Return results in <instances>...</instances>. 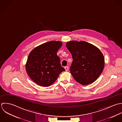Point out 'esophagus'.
<instances>
[{"label": "esophagus", "mask_w": 122, "mask_h": 122, "mask_svg": "<svg viewBox=\"0 0 122 122\" xmlns=\"http://www.w3.org/2000/svg\"><path fill=\"white\" fill-rule=\"evenodd\" d=\"M65 69L66 71H67L69 70V67L68 66H65Z\"/></svg>", "instance_id": "1"}]
</instances>
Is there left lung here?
<instances>
[{"label": "left lung", "instance_id": "8db88e82", "mask_svg": "<svg viewBox=\"0 0 122 122\" xmlns=\"http://www.w3.org/2000/svg\"><path fill=\"white\" fill-rule=\"evenodd\" d=\"M66 46L72 54L70 73L75 80L85 85L95 81L102 72L104 56L99 49L84 41H71Z\"/></svg>", "mask_w": 122, "mask_h": 122}]
</instances>
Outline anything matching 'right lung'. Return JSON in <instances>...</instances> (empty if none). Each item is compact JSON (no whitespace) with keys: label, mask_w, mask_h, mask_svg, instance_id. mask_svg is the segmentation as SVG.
<instances>
[{"label":"right lung","mask_w":122,"mask_h":122,"mask_svg":"<svg viewBox=\"0 0 122 122\" xmlns=\"http://www.w3.org/2000/svg\"><path fill=\"white\" fill-rule=\"evenodd\" d=\"M62 46L61 41H50L33 49L30 53L26 64L29 77L38 85L48 87L65 69L60 64L56 53Z\"/></svg>","instance_id":"add662e5"}]
</instances>
